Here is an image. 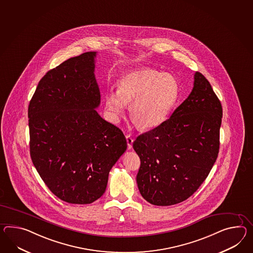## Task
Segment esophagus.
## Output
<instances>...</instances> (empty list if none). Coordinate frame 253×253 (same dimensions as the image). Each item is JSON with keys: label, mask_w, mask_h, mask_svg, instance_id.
<instances>
[{"label": "esophagus", "mask_w": 253, "mask_h": 253, "mask_svg": "<svg viewBox=\"0 0 253 253\" xmlns=\"http://www.w3.org/2000/svg\"><path fill=\"white\" fill-rule=\"evenodd\" d=\"M126 141H127V144H128V149L130 150L132 148V143H133V138L130 135H126Z\"/></svg>", "instance_id": "34e87169"}]
</instances>
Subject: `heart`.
<instances>
[{"instance_id": "b5f03b06", "label": "heart", "mask_w": 253, "mask_h": 253, "mask_svg": "<svg viewBox=\"0 0 253 253\" xmlns=\"http://www.w3.org/2000/svg\"><path fill=\"white\" fill-rule=\"evenodd\" d=\"M178 96L173 75L139 68L120 78L117 91L106 94L105 111L112 123H118L129 105V116L141 129H154L167 121Z\"/></svg>"}]
</instances>
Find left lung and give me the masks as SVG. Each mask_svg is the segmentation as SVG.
Listing matches in <instances>:
<instances>
[{
    "label": "left lung",
    "mask_w": 253,
    "mask_h": 253,
    "mask_svg": "<svg viewBox=\"0 0 253 253\" xmlns=\"http://www.w3.org/2000/svg\"><path fill=\"white\" fill-rule=\"evenodd\" d=\"M193 85L172 116L132 145L141 159L139 191L155 206L175 205L191 197L217 157L221 103L201 73H195Z\"/></svg>",
    "instance_id": "8db88e82"
}]
</instances>
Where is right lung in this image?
Returning a JSON list of instances; mask_svg holds the SVG:
<instances>
[{"label":"right lung","instance_id":"1","mask_svg":"<svg viewBox=\"0 0 253 253\" xmlns=\"http://www.w3.org/2000/svg\"><path fill=\"white\" fill-rule=\"evenodd\" d=\"M97 55L86 52L48 71L28 108L33 164L51 192L70 204L99 199L127 149L123 131L96 111Z\"/></svg>","mask_w":253,"mask_h":253}]
</instances>
